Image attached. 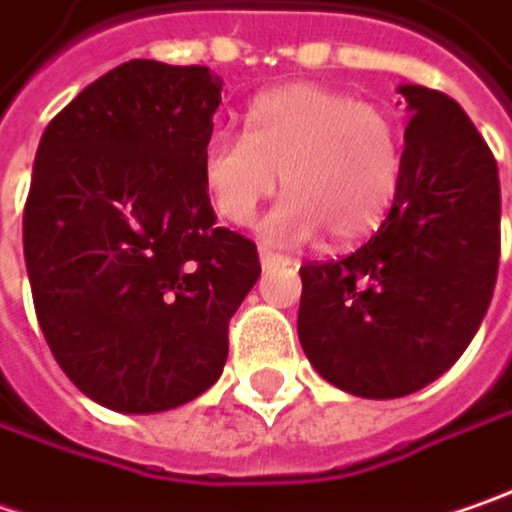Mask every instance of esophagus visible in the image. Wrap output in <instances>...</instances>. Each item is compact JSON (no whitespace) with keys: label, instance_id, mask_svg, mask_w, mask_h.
<instances>
[{"label":"esophagus","instance_id":"34e87169","mask_svg":"<svg viewBox=\"0 0 512 512\" xmlns=\"http://www.w3.org/2000/svg\"><path fill=\"white\" fill-rule=\"evenodd\" d=\"M257 255H260V263H263V266H266V263H275V260H286V263H289V257L278 255V252H272V249H266V246H260Z\"/></svg>","mask_w":512,"mask_h":512}]
</instances>
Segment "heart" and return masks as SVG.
<instances>
[{"instance_id":"heart-1","label":"heart","mask_w":512,"mask_h":512,"mask_svg":"<svg viewBox=\"0 0 512 512\" xmlns=\"http://www.w3.org/2000/svg\"><path fill=\"white\" fill-rule=\"evenodd\" d=\"M286 197L263 220L275 240L318 229L335 243L367 237L401 183V143L384 111L344 91L292 82L260 94L243 137L217 134L203 151V186L214 212L246 226L278 186Z\"/></svg>"}]
</instances>
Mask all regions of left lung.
Returning <instances> with one entry per match:
<instances>
[{
    "label": "left lung",
    "mask_w": 512,
    "mask_h": 512,
    "mask_svg": "<svg viewBox=\"0 0 512 512\" xmlns=\"http://www.w3.org/2000/svg\"><path fill=\"white\" fill-rule=\"evenodd\" d=\"M410 125L387 220L344 260L300 266L298 338L332 387L401 398L461 358L499 272V168L464 108L398 85Z\"/></svg>",
    "instance_id": "8db88e82"
}]
</instances>
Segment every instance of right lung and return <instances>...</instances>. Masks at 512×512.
Segmentation results:
<instances>
[{"mask_svg":"<svg viewBox=\"0 0 512 512\" xmlns=\"http://www.w3.org/2000/svg\"><path fill=\"white\" fill-rule=\"evenodd\" d=\"M220 91L203 65L131 59L79 91L36 148L22 217L36 318L62 372L108 410L203 395L260 278L255 243L214 223L203 186Z\"/></svg>","mask_w":512,"mask_h":512,"instance_id":"1","label":"right lung"}]
</instances>
